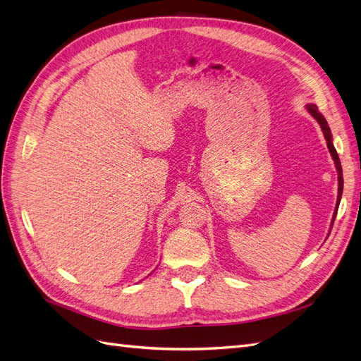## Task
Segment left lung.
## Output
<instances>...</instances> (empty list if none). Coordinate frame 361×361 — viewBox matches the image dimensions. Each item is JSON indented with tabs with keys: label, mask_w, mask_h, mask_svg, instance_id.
<instances>
[{
	"label": "left lung",
	"mask_w": 361,
	"mask_h": 361,
	"mask_svg": "<svg viewBox=\"0 0 361 361\" xmlns=\"http://www.w3.org/2000/svg\"><path fill=\"white\" fill-rule=\"evenodd\" d=\"M307 110L309 113L318 120V123L321 125V129L324 133V137L326 140V146H329V150L330 154L334 159V164H336V169H337V174H338V194H337V206H336V212H334V216H333V223H334V218H336V214H337V207H338V203H341V197H342V191H343V178H342V166H341V159H338V155L337 152L333 146V140H331V130H330V126L329 123H326L325 117L318 111V106L313 105V104H309L307 105Z\"/></svg>",
	"instance_id": "8db88e82"
}]
</instances>
